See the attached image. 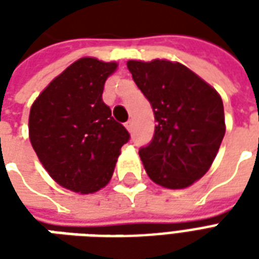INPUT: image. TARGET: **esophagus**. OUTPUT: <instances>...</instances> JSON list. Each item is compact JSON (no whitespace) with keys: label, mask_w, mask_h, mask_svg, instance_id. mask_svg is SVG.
Segmentation results:
<instances>
[{"label":"esophagus","mask_w":259,"mask_h":259,"mask_svg":"<svg viewBox=\"0 0 259 259\" xmlns=\"http://www.w3.org/2000/svg\"><path fill=\"white\" fill-rule=\"evenodd\" d=\"M124 126H126V129L129 130V132H132V130H133V122H132V120H127V122L124 123Z\"/></svg>","instance_id":"obj_1"}]
</instances>
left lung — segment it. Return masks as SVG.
<instances>
[{
    "label": "left lung",
    "mask_w": 259,
    "mask_h": 259,
    "mask_svg": "<svg viewBox=\"0 0 259 259\" xmlns=\"http://www.w3.org/2000/svg\"><path fill=\"white\" fill-rule=\"evenodd\" d=\"M127 69L150 101L157 122L139 150L147 175L166 189H185L206 174L225 136L221 96L179 62L129 61Z\"/></svg>",
    "instance_id": "left-lung-1"
}]
</instances>
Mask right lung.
I'll use <instances>...</instances> for the list:
<instances>
[{"label": "right lung", "instance_id": "1", "mask_svg": "<svg viewBox=\"0 0 259 259\" xmlns=\"http://www.w3.org/2000/svg\"><path fill=\"white\" fill-rule=\"evenodd\" d=\"M118 64L80 58L33 102L29 137L50 176L65 189L89 194L111 180L120 148L130 139L102 101Z\"/></svg>", "mask_w": 259, "mask_h": 259}]
</instances>
